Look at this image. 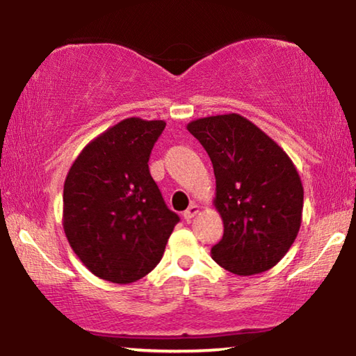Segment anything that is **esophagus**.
<instances>
[{
	"label": "esophagus",
	"mask_w": 356,
	"mask_h": 356,
	"mask_svg": "<svg viewBox=\"0 0 356 356\" xmlns=\"http://www.w3.org/2000/svg\"><path fill=\"white\" fill-rule=\"evenodd\" d=\"M198 212H200V206H198V204H191V206L187 209V211L184 212V218H185V220L193 218Z\"/></svg>",
	"instance_id": "esophagus-1"
}]
</instances>
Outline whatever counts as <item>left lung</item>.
Segmentation results:
<instances>
[{
    "instance_id": "obj_1",
    "label": "left lung",
    "mask_w": 356,
    "mask_h": 356,
    "mask_svg": "<svg viewBox=\"0 0 356 356\" xmlns=\"http://www.w3.org/2000/svg\"><path fill=\"white\" fill-rule=\"evenodd\" d=\"M187 129L206 149L216 174L213 206L225 229L211 250L213 261L238 275L275 266L302 220L304 188L290 156L239 114L198 118Z\"/></svg>"
}]
</instances>
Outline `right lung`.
Instances as JSON below:
<instances>
[{
	"label": "right lung",
	"mask_w": 356,
	"mask_h": 356,
	"mask_svg": "<svg viewBox=\"0 0 356 356\" xmlns=\"http://www.w3.org/2000/svg\"><path fill=\"white\" fill-rule=\"evenodd\" d=\"M165 127L163 120L125 118L90 140L70 168L63 229L71 249L99 279L123 285L147 275L179 222L149 171Z\"/></svg>",
	"instance_id": "add662e5"
}]
</instances>
